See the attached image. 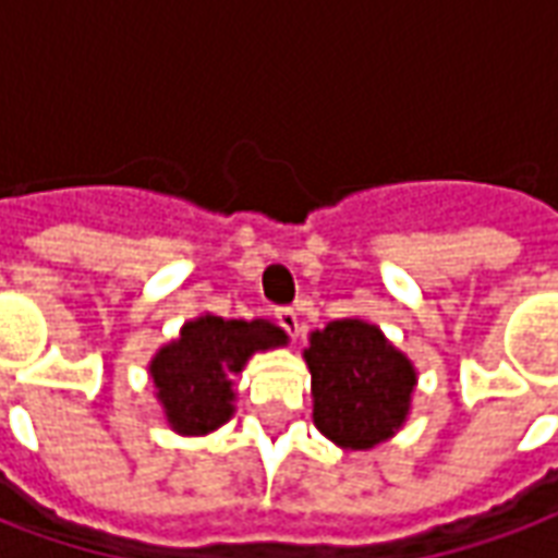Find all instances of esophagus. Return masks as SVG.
Returning <instances> with one entry per match:
<instances>
[{
  "mask_svg": "<svg viewBox=\"0 0 558 558\" xmlns=\"http://www.w3.org/2000/svg\"><path fill=\"white\" fill-rule=\"evenodd\" d=\"M278 323L280 328L290 335V338H299V331H302V319H299V314L292 311V307H278Z\"/></svg>",
  "mask_w": 558,
  "mask_h": 558,
  "instance_id": "1",
  "label": "esophagus"
}]
</instances>
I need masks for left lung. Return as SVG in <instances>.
I'll return each instance as SVG.
<instances>
[{
	"label": "left lung",
	"mask_w": 558,
	"mask_h": 558,
	"mask_svg": "<svg viewBox=\"0 0 558 558\" xmlns=\"http://www.w3.org/2000/svg\"><path fill=\"white\" fill-rule=\"evenodd\" d=\"M314 424L331 442L362 451L398 430L415 386L410 359L362 319H335L304 350Z\"/></svg>",
	"instance_id": "left-lung-1"
}]
</instances>
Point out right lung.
I'll use <instances>...</instances> for the list:
<instances>
[{"instance_id":"obj_1","label":"right lung","mask_w":558,"mask_h":558,"mask_svg":"<svg viewBox=\"0 0 558 558\" xmlns=\"http://www.w3.org/2000/svg\"><path fill=\"white\" fill-rule=\"evenodd\" d=\"M287 335L266 319L242 323L199 316L182 328V338L155 355L151 379L179 433H208L232 415V383L256 350L280 347Z\"/></svg>"}]
</instances>
